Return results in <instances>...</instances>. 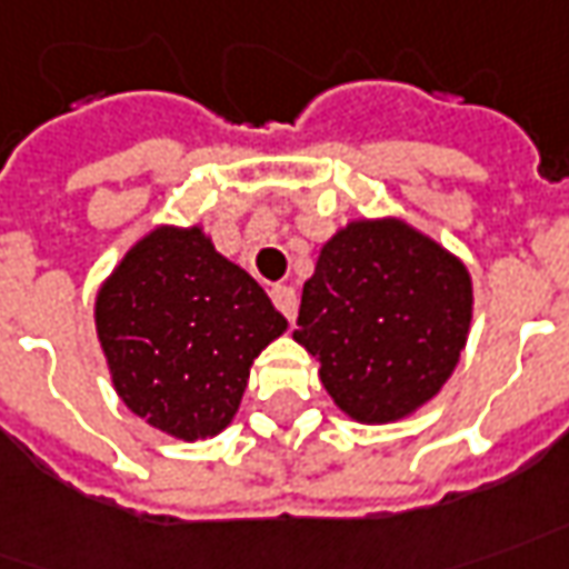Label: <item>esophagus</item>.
<instances>
[{
    "label": "esophagus",
    "mask_w": 569,
    "mask_h": 569,
    "mask_svg": "<svg viewBox=\"0 0 569 569\" xmlns=\"http://www.w3.org/2000/svg\"><path fill=\"white\" fill-rule=\"evenodd\" d=\"M270 299L277 305V311L286 317V320H292L296 317V308H299V301H296V289L292 286H270Z\"/></svg>",
    "instance_id": "obj_1"
}]
</instances>
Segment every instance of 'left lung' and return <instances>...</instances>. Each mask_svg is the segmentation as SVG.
<instances>
[{
    "label": "left lung",
    "instance_id": "8db88e82",
    "mask_svg": "<svg viewBox=\"0 0 569 569\" xmlns=\"http://www.w3.org/2000/svg\"><path fill=\"white\" fill-rule=\"evenodd\" d=\"M473 280L458 254L408 220L339 227L305 280L292 339L320 361L333 405L367 427L417 415L461 361Z\"/></svg>",
    "mask_w": 569,
    "mask_h": 569
}]
</instances>
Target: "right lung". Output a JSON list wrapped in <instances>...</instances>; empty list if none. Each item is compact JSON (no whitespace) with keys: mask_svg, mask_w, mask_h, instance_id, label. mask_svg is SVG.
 <instances>
[{"mask_svg":"<svg viewBox=\"0 0 569 569\" xmlns=\"http://www.w3.org/2000/svg\"><path fill=\"white\" fill-rule=\"evenodd\" d=\"M92 317L118 398L183 442L233 423L254 358L289 327L202 223L139 236L99 286Z\"/></svg>","mask_w":569,"mask_h":569,"instance_id":"right-lung-1","label":"right lung"}]
</instances>
